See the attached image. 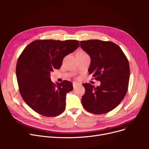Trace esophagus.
Returning <instances> with one entry per match:
<instances>
[{
  "instance_id": "1",
  "label": "esophagus",
  "mask_w": 149,
  "mask_h": 149,
  "mask_svg": "<svg viewBox=\"0 0 149 149\" xmlns=\"http://www.w3.org/2000/svg\"><path fill=\"white\" fill-rule=\"evenodd\" d=\"M72 84H73V87H74V88H75L77 86H80V83H78V82L74 81V82L72 83Z\"/></svg>"
}]
</instances>
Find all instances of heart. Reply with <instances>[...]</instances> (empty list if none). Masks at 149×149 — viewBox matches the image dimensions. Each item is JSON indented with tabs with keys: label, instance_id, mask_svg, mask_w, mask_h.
Returning a JSON list of instances; mask_svg holds the SVG:
<instances>
[{
	"label": "heart",
	"instance_id": "b5f03b06",
	"mask_svg": "<svg viewBox=\"0 0 149 149\" xmlns=\"http://www.w3.org/2000/svg\"><path fill=\"white\" fill-rule=\"evenodd\" d=\"M82 52H83V51H82Z\"/></svg>",
	"mask_w": 149,
	"mask_h": 149
}]
</instances>
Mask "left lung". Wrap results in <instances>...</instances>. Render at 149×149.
<instances>
[{
  "mask_svg": "<svg viewBox=\"0 0 149 149\" xmlns=\"http://www.w3.org/2000/svg\"><path fill=\"white\" fill-rule=\"evenodd\" d=\"M81 48L91 57L89 74L101 82L95 87L84 83L81 98L84 108L94 114H103L118 106L126 95L129 86V61L120 46L100 40L80 41Z\"/></svg>",
  "mask_w": 149,
  "mask_h": 149,
  "instance_id": "obj_1",
  "label": "left lung"
}]
</instances>
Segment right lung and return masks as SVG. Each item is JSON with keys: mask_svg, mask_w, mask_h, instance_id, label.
Returning <instances> with one entry per match:
<instances>
[{"mask_svg": "<svg viewBox=\"0 0 149 149\" xmlns=\"http://www.w3.org/2000/svg\"><path fill=\"white\" fill-rule=\"evenodd\" d=\"M79 46L75 40H37L23 51L17 62V80L22 98L33 111L45 116L64 112L72 84L67 80L55 84L50 73L60 69L64 57Z\"/></svg>", "mask_w": 149, "mask_h": 149, "instance_id": "1", "label": "right lung"}]
</instances>
